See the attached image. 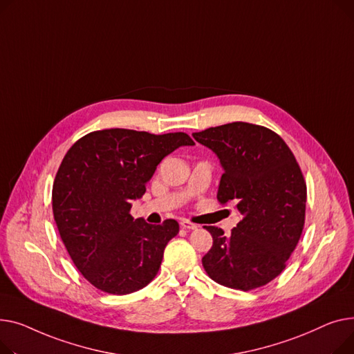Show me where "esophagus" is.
Segmentation results:
<instances>
[{
    "mask_svg": "<svg viewBox=\"0 0 354 354\" xmlns=\"http://www.w3.org/2000/svg\"><path fill=\"white\" fill-rule=\"evenodd\" d=\"M180 224H181L183 228H185V230H196V228H197V224H194L189 220H181Z\"/></svg>",
    "mask_w": 354,
    "mask_h": 354,
    "instance_id": "esophagus-1",
    "label": "esophagus"
}]
</instances>
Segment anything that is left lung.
Returning a JSON list of instances; mask_svg holds the SVG:
<instances>
[{"label": "left lung", "instance_id": "8db88e82", "mask_svg": "<svg viewBox=\"0 0 354 354\" xmlns=\"http://www.w3.org/2000/svg\"><path fill=\"white\" fill-rule=\"evenodd\" d=\"M224 170L217 200L233 203L241 220L230 236L204 225L213 245L203 267L216 283L248 292L276 279L300 240L307 187L295 154L274 131L228 122L193 133Z\"/></svg>", "mask_w": 354, "mask_h": 354}]
</instances>
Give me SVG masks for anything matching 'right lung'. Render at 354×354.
I'll return each instance as SVG.
<instances>
[{
    "instance_id": "obj_1",
    "label": "right lung",
    "mask_w": 354,
    "mask_h": 354,
    "mask_svg": "<svg viewBox=\"0 0 354 354\" xmlns=\"http://www.w3.org/2000/svg\"><path fill=\"white\" fill-rule=\"evenodd\" d=\"M193 144L185 133L110 129L81 137L62 158L53 185L54 220L78 272L94 287L130 295L156 277L178 223L134 220L131 203L165 156Z\"/></svg>"
}]
</instances>
